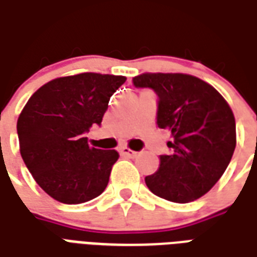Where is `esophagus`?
I'll return each mask as SVG.
<instances>
[{
	"mask_svg": "<svg viewBox=\"0 0 257 257\" xmlns=\"http://www.w3.org/2000/svg\"><path fill=\"white\" fill-rule=\"evenodd\" d=\"M119 153H121L122 156L129 157V158H134V157H136V154H138L136 151L131 150L128 147H121V149H119Z\"/></svg>",
	"mask_w": 257,
	"mask_h": 257,
	"instance_id": "34e87169",
	"label": "esophagus"
}]
</instances>
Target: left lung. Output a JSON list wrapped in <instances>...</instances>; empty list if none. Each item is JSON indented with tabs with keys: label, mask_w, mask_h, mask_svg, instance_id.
Wrapping results in <instances>:
<instances>
[{
	"label": "left lung",
	"mask_w": 257,
	"mask_h": 257,
	"mask_svg": "<svg viewBox=\"0 0 257 257\" xmlns=\"http://www.w3.org/2000/svg\"><path fill=\"white\" fill-rule=\"evenodd\" d=\"M136 88H150L158 97L157 125L172 134L169 156L146 176L153 194L186 204L209 191L221 178L235 150V119L217 90L189 74H142Z\"/></svg>",
	"instance_id": "left-lung-1"
}]
</instances>
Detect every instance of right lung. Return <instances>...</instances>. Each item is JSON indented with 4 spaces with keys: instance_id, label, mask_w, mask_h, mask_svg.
Masks as SVG:
<instances>
[{
    "instance_id": "add662e5",
    "label": "right lung",
    "mask_w": 257,
    "mask_h": 257,
    "mask_svg": "<svg viewBox=\"0 0 257 257\" xmlns=\"http://www.w3.org/2000/svg\"><path fill=\"white\" fill-rule=\"evenodd\" d=\"M122 75L82 73L42 85L18 119L20 154L37 184L63 204H82L107 187L115 150L88 145L85 134L100 125Z\"/></svg>"
}]
</instances>
